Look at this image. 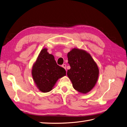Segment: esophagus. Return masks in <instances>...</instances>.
Listing matches in <instances>:
<instances>
[{
  "label": "esophagus",
  "instance_id": "obj_1",
  "mask_svg": "<svg viewBox=\"0 0 127 127\" xmlns=\"http://www.w3.org/2000/svg\"><path fill=\"white\" fill-rule=\"evenodd\" d=\"M62 67H63V68H64L65 69V70H66V64H63V65H62Z\"/></svg>",
  "mask_w": 127,
  "mask_h": 127
}]
</instances>
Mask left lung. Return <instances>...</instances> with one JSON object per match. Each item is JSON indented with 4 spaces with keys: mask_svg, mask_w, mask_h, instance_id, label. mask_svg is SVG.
Returning <instances> with one entry per match:
<instances>
[{
    "mask_svg": "<svg viewBox=\"0 0 127 127\" xmlns=\"http://www.w3.org/2000/svg\"><path fill=\"white\" fill-rule=\"evenodd\" d=\"M70 69L67 75L73 88L82 94L89 92L95 87L99 76L98 65L87 51L73 48L67 55Z\"/></svg>",
    "mask_w": 127,
    "mask_h": 127,
    "instance_id": "8db88e82",
    "label": "left lung"
}]
</instances>
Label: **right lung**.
Masks as SVG:
<instances>
[{"mask_svg":"<svg viewBox=\"0 0 127 127\" xmlns=\"http://www.w3.org/2000/svg\"><path fill=\"white\" fill-rule=\"evenodd\" d=\"M66 75L65 69L57 64L54 56L43 48L32 69V76L38 89L42 93L51 91L59 78Z\"/></svg>","mask_w":127,"mask_h":127,"instance_id":"1","label":"right lung"}]
</instances>
